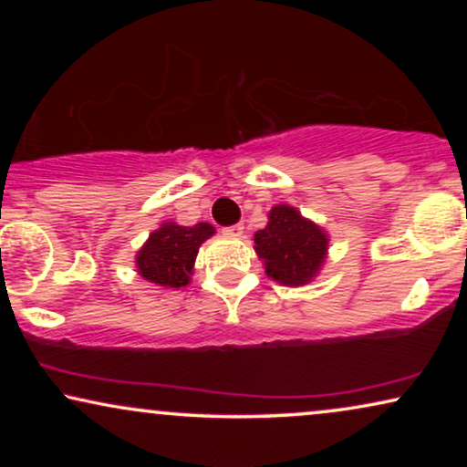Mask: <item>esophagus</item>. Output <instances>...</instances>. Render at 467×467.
Masks as SVG:
<instances>
[{
	"label": "esophagus",
	"mask_w": 467,
	"mask_h": 467,
	"mask_svg": "<svg viewBox=\"0 0 467 467\" xmlns=\"http://www.w3.org/2000/svg\"><path fill=\"white\" fill-rule=\"evenodd\" d=\"M223 234H225V235H234V238H238V235L244 234V225H242V223H235V225L223 229Z\"/></svg>",
	"instance_id": "34e87169"
}]
</instances>
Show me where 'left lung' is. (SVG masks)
<instances>
[{"label":"left lung","mask_w":467,"mask_h":467,"mask_svg":"<svg viewBox=\"0 0 467 467\" xmlns=\"http://www.w3.org/2000/svg\"><path fill=\"white\" fill-rule=\"evenodd\" d=\"M329 238L299 210L278 203L267 213V225L254 234V251L265 274L285 286L308 285L327 257Z\"/></svg>","instance_id":"left-lung-1"}]
</instances>
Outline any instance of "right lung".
Segmentation results:
<instances>
[{
  "mask_svg": "<svg viewBox=\"0 0 467 467\" xmlns=\"http://www.w3.org/2000/svg\"><path fill=\"white\" fill-rule=\"evenodd\" d=\"M213 234L214 227L210 223H197L193 227L176 225L171 221L163 223L138 251V274L165 289L187 286L193 274L197 251Z\"/></svg>",
  "mask_w": 467,
  "mask_h": 467,
  "instance_id": "right-lung-1",
  "label": "right lung"
}]
</instances>
